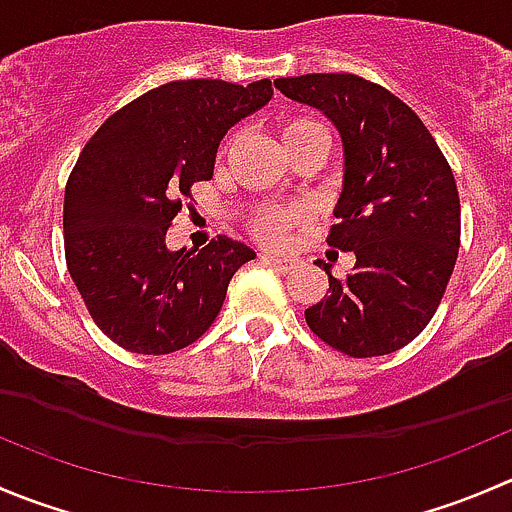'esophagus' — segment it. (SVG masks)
Masks as SVG:
<instances>
[{"mask_svg":"<svg viewBox=\"0 0 512 512\" xmlns=\"http://www.w3.org/2000/svg\"><path fill=\"white\" fill-rule=\"evenodd\" d=\"M265 260L270 262V265H275L277 270H290V267L295 265V257L290 255H265Z\"/></svg>","mask_w":512,"mask_h":512,"instance_id":"1","label":"esophagus"}]
</instances>
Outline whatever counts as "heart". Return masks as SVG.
Segmentation results:
<instances>
[{
    "label": "heart",
    "mask_w": 512,
    "mask_h": 512,
    "mask_svg": "<svg viewBox=\"0 0 512 512\" xmlns=\"http://www.w3.org/2000/svg\"><path fill=\"white\" fill-rule=\"evenodd\" d=\"M315 137H327L325 127L317 119L310 117H290L280 127V142L285 150L300 145V142L315 140ZM297 220L295 212L275 210V207H260L252 220V232L265 242H280L285 237L287 227Z\"/></svg>",
    "instance_id": "1"
}]
</instances>
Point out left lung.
<instances>
[{"instance_id": "1", "label": "left lung", "mask_w": 512, "mask_h": 512, "mask_svg": "<svg viewBox=\"0 0 512 512\" xmlns=\"http://www.w3.org/2000/svg\"><path fill=\"white\" fill-rule=\"evenodd\" d=\"M275 87L335 124L342 192L327 245L355 255L330 292L307 307L310 330L350 357L390 355L425 330L453 275L460 200L438 142L418 114L355 74L280 77Z\"/></svg>"}]
</instances>
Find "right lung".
Wrapping results in <instances>:
<instances>
[{"instance_id": "obj_1", "label": "right lung", "mask_w": 512, "mask_h": 512, "mask_svg": "<svg viewBox=\"0 0 512 512\" xmlns=\"http://www.w3.org/2000/svg\"><path fill=\"white\" fill-rule=\"evenodd\" d=\"M270 97V79L162 84L84 145L64 190V255L92 320L124 350L167 355L192 345L215 322L232 275L255 260L227 235L175 252L165 237L182 197L215 172L227 130Z\"/></svg>"}]
</instances>
